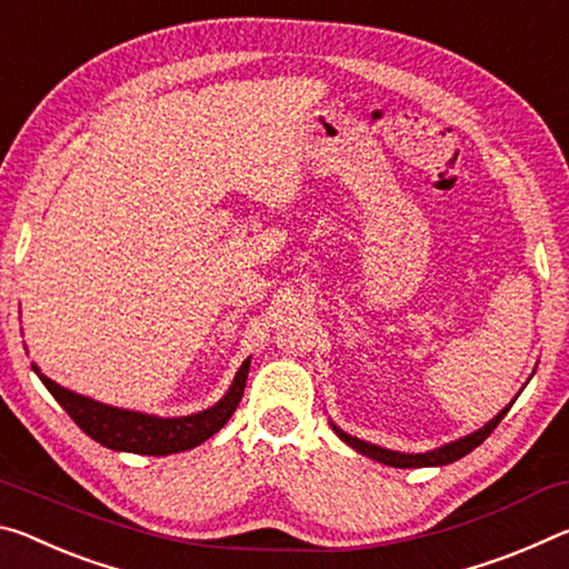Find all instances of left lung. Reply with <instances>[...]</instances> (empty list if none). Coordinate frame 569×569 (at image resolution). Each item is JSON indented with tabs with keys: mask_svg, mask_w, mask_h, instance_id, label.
Returning a JSON list of instances; mask_svg holds the SVG:
<instances>
[{
	"mask_svg": "<svg viewBox=\"0 0 569 569\" xmlns=\"http://www.w3.org/2000/svg\"><path fill=\"white\" fill-rule=\"evenodd\" d=\"M511 403H515V400H511ZM511 403H509V406L505 408V411H501L497 418H491V421H489L487 426L479 428V431H473L471 436H463V439L453 441V443H446V446H441V449H433V451H428V453H400V451H388V449H380V446H376V443H366V441L356 439V436H348L346 431H340L338 426H332V428H335V433H338L342 441H346L348 446H352V449L360 451V453H366V456H370V459H376V461H380V463H386V467H396V469L446 467V463L459 461L461 456H467L469 451L477 449L479 443L487 441L489 433L495 431V428L501 423V418L507 416Z\"/></svg>",
	"mask_w": 569,
	"mask_h": 569,
	"instance_id": "obj_1",
	"label": "left lung"
}]
</instances>
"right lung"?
I'll return each mask as SVG.
<instances>
[{"label":"right lung","instance_id":"1","mask_svg":"<svg viewBox=\"0 0 569 569\" xmlns=\"http://www.w3.org/2000/svg\"><path fill=\"white\" fill-rule=\"evenodd\" d=\"M32 368L37 376H40L44 388L50 390L54 400H58L72 421L78 423L92 441L108 446V449L113 451L169 456V453L189 451L193 446L211 439V436L229 421L231 413L237 411L241 396H244L249 360L241 362L229 393L223 396L217 406H211L201 413L183 416V418H156V416L123 411V408L98 403V400L72 393V390L58 386L48 376H42L34 362Z\"/></svg>","mask_w":569,"mask_h":569}]
</instances>
